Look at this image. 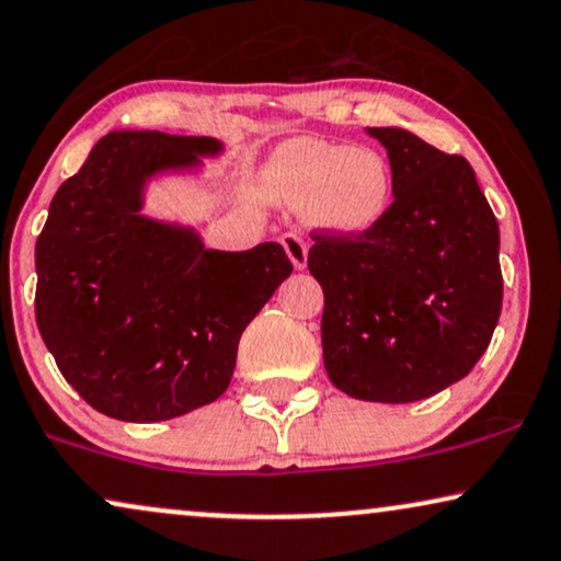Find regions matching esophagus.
Listing matches in <instances>:
<instances>
[{
	"label": "esophagus",
	"instance_id": "34e87169",
	"mask_svg": "<svg viewBox=\"0 0 561 561\" xmlns=\"http://www.w3.org/2000/svg\"><path fill=\"white\" fill-rule=\"evenodd\" d=\"M282 245H285L293 266L297 268V272H302V268L308 266V243H305L297 233H285L282 236Z\"/></svg>",
	"mask_w": 561,
	"mask_h": 561
}]
</instances>
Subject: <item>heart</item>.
Here are the masks:
<instances>
[{
    "label": "heart",
    "mask_w": 561,
    "mask_h": 561,
    "mask_svg": "<svg viewBox=\"0 0 561 561\" xmlns=\"http://www.w3.org/2000/svg\"><path fill=\"white\" fill-rule=\"evenodd\" d=\"M261 192L274 205L305 210L312 228L335 238H362L382 226L394 203V174L371 146L293 138L261 169Z\"/></svg>",
    "instance_id": "heart-1"
}]
</instances>
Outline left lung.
<instances>
[{"label": "left lung", "mask_w": 561, "mask_h": 561, "mask_svg": "<svg viewBox=\"0 0 561 561\" xmlns=\"http://www.w3.org/2000/svg\"><path fill=\"white\" fill-rule=\"evenodd\" d=\"M367 133L387 148L394 203L369 236H312L323 362L351 398L415 402L465 379L490 346L500 230L467 159L402 128Z\"/></svg>", "instance_id": "8db88e82"}]
</instances>
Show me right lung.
<instances>
[{
    "instance_id": "right-lung-1",
    "label": "right lung",
    "mask_w": 561,
    "mask_h": 561,
    "mask_svg": "<svg viewBox=\"0 0 561 561\" xmlns=\"http://www.w3.org/2000/svg\"><path fill=\"white\" fill-rule=\"evenodd\" d=\"M218 138L112 130L58 186L35 243V318L66 382L100 413L159 423L228 390L245 325L293 274L279 243L207 249L144 213L156 176L194 174Z\"/></svg>"
}]
</instances>
